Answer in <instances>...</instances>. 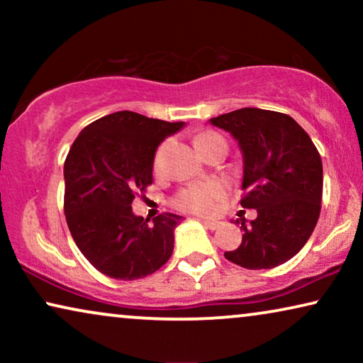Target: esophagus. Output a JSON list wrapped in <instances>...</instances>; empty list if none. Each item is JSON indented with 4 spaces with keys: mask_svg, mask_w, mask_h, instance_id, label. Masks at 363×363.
Here are the masks:
<instances>
[{
    "mask_svg": "<svg viewBox=\"0 0 363 363\" xmlns=\"http://www.w3.org/2000/svg\"><path fill=\"white\" fill-rule=\"evenodd\" d=\"M201 223L205 225V228H208V230H218V228L221 226L220 221H213V220H203Z\"/></svg>",
    "mask_w": 363,
    "mask_h": 363,
    "instance_id": "esophagus-1",
    "label": "esophagus"
}]
</instances>
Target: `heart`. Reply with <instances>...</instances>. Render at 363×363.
I'll list each match as a JSON object with an SVG mask.
<instances>
[{
  "label": "heart",
  "instance_id": "obj_1",
  "mask_svg": "<svg viewBox=\"0 0 363 363\" xmlns=\"http://www.w3.org/2000/svg\"><path fill=\"white\" fill-rule=\"evenodd\" d=\"M216 140H223V138L215 132H200L195 135V145L198 150H201V148H205L211 142ZM165 148L167 145H162L158 148L155 160H153V167H155L157 172L162 168ZM223 195H225V190H223L221 185H218V183H208V185L191 186L183 190L180 196H178L177 203L183 210L196 213V215H211L216 210V203L218 200H221Z\"/></svg>",
  "mask_w": 363,
  "mask_h": 363
}]
</instances>
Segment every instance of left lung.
<instances>
[{"mask_svg": "<svg viewBox=\"0 0 363 363\" xmlns=\"http://www.w3.org/2000/svg\"><path fill=\"white\" fill-rule=\"evenodd\" d=\"M210 123L230 132L240 145L241 206L257 211L250 225L241 218V245L225 257L246 269L284 264L302 250L319 220V152L304 128L281 112L245 107Z\"/></svg>", "mask_w": 363, "mask_h": 363, "instance_id": "obj_1", "label": "left lung"}]
</instances>
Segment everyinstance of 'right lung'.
I'll use <instances>...</instances> for the list:
<instances>
[{
    "label": "right lung",
    "instance_id": "1",
    "mask_svg": "<svg viewBox=\"0 0 363 363\" xmlns=\"http://www.w3.org/2000/svg\"><path fill=\"white\" fill-rule=\"evenodd\" d=\"M185 122L122 111L89 123L64 162V213L86 259L112 279L153 274L170 259L183 216L133 215L132 201L153 182L155 152Z\"/></svg>",
    "mask_w": 363,
    "mask_h": 363
}]
</instances>
